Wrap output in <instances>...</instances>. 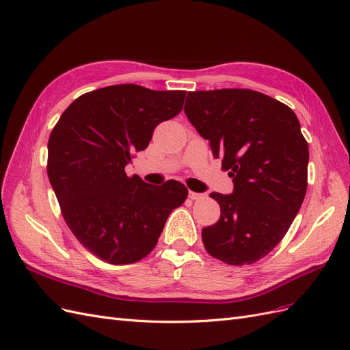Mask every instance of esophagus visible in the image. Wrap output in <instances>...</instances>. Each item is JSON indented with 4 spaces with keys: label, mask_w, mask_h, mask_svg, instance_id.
<instances>
[{
    "label": "esophagus",
    "mask_w": 350,
    "mask_h": 350,
    "mask_svg": "<svg viewBox=\"0 0 350 350\" xmlns=\"http://www.w3.org/2000/svg\"><path fill=\"white\" fill-rule=\"evenodd\" d=\"M189 198L191 200H199V199H204L205 198V193H196V191H189Z\"/></svg>",
    "instance_id": "34e87169"
}]
</instances>
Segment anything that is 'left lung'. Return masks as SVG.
<instances>
[{
	"instance_id": "1",
	"label": "left lung",
	"mask_w": 350,
	"mask_h": 350,
	"mask_svg": "<svg viewBox=\"0 0 350 350\" xmlns=\"http://www.w3.org/2000/svg\"><path fill=\"white\" fill-rule=\"evenodd\" d=\"M185 113L230 170L232 193H212L217 224L202 230L206 252L252 265L284 239L307 191L308 144L294 110L263 93L222 88L187 93Z\"/></svg>"
}]
</instances>
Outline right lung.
<instances>
[{"label": "right lung", "mask_w": 350, "mask_h": 350, "mask_svg": "<svg viewBox=\"0 0 350 350\" xmlns=\"http://www.w3.org/2000/svg\"><path fill=\"white\" fill-rule=\"evenodd\" d=\"M186 92L110 85L78 97L53 128L48 176L65 222L85 249L110 265L141 260L159 241L187 189L128 177L133 152L148 146L157 125L178 115Z\"/></svg>", "instance_id": "obj_1"}]
</instances>
